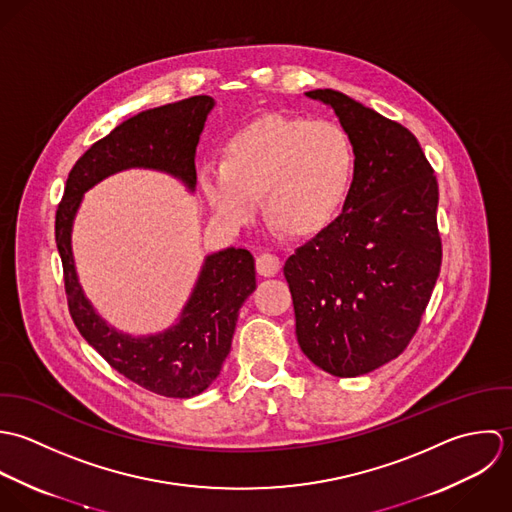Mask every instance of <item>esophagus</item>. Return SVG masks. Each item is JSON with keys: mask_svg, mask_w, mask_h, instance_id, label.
<instances>
[{"mask_svg": "<svg viewBox=\"0 0 512 512\" xmlns=\"http://www.w3.org/2000/svg\"><path fill=\"white\" fill-rule=\"evenodd\" d=\"M255 267H257V273L263 275V277H273L279 273L281 269V261L277 255L273 253H261L255 261Z\"/></svg>", "mask_w": 512, "mask_h": 512, "instance_id": "1", "label": "esophagus"}]
</instances>
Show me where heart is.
<instances>
[{
	"mask_svg": "<svg viewBox=\"0 0 512 512\" xmlns=\"http://www.w3.org/2000/svg\"><path fill=\"white\" fill-rule=\"evenodd\" d=\"M354 170V144L340 124L265 114L227 140L221 164L200 166L198 184L227 227L253 221L263 194L279 227L312 233L338 215Z\"/></svg>",
	"mask_w": 512,
	"mask_h": 512,
	"instance_id": "obj_1",
	"label": "heart"
}]
</instances>
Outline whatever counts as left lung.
I'll return each mask as SVG.
<instances>
[{
	"label": "left lung",
	"mask_w": 512,
	"mask_h": 512,
	"mask_svg": "<svg viewBox=\"0 0 512 512\" xmlns=\"http://www.w3.org/2000/svg\"><path fill=\"white\" fill-rule=\"evenodd\" d=\"M336 112L356 170L342 213L285 263L297 340L338 378L398 358L419 328L441 269L439 188L417 138L354 99L307 93Z\"/></svg>",
	"instance_id": "1"
}]
</instances>
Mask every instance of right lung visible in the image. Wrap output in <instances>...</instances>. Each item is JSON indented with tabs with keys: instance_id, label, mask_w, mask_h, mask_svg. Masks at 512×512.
Returning <instances> with one entry per match:
<instances>
[{
	"instance_id": "add662e5",
	"label": "right lung",
	"mask_w": 512,
	"mask_h": 512,
	"mask_svg": "<svg viewBox=\"0 0 512 512\" xmlns=\"http://www.w3.org/2000/svg\"><path fill=\"white\" fill-rule=\"evenodd\" d=\"M211 108L213 99L200 95L144 110L118 124L77 160L55 215V241L75 326L118 374L166 398H194L219 376L231 350L239 308L257 287L253 255L229 247L205 257L178 324L160 334L132 338L108 326L83 295L71 229L83 194L120 170H162L194 190L196 146Z\"/></svg>"
}]
</instances>
